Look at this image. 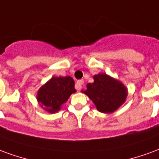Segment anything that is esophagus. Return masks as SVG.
I'll return each mask as SVG.
<instances>
[{"mask_svg":"<svg viewBox=\"0 0 159 159\" xmlns=\"http://www.w3.org/2000/svg\"><path fill=\"white\" fill-rule=\"evenodd\" d=\"M84 84V80H79L77 82H76V84H75V89L77 90V91H80L81 88H82V84Z\"/></svg>","mask_w":159,"mask_h":159,"instance_id":"34e87169","label":"esophagus"}]
</instances>
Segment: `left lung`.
Here are the masks:
<instances>
[{
	"mask_svg": "<svg viewBox=\"0 0 159 159\" xmlns=\"http://www.w3.org/2000/svg\"><path fill=\"white\" fill-rule=\"evenodd\" d=\"M93 79V83H88L86 90L82 92L93 102L99 112L113 113L125 102L128 90L121 81L105 73L94 75Z\"/></svg>",
	"mask_w": 159,
	"mask_h": 159,
	"instance_id": "obj_1",
	"label": "left lung"
}]
</instances>
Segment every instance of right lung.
Wrapping results in <instances>:
<instances>
[{
  "instance_id": "add662e5",
  "label": "right lung",
  "mask_w": 159,
  "mask_h": 159,
  "mask_svg": "<svg viewBox=\"0 0 159 159\" xmlns=\"http://www.w3.org/2000/svg\"><path fill=\"white\" fill-rule=\"evenodd\" d=\"M75 92V80L72 77H52L38 90L36 99L45 111L55 113Z\"/></svg>"
}]
</instances>
